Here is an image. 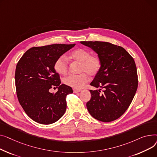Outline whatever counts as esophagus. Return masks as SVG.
Listing matches in <instances>:
<instances>
[{
    "label": "esophagus",
    "instance_id": "34e87169",
    "mask_svg": "<svg viewBox=\"0 0 157 157\" xmlns=\"http://www.w3.org/2000/svg\"><path fill=\"white\" fill-rule=\"evenodd\" d=\"M82 90L81 89H73V93H77L80 92Z\"/></svg>",
    "mask_w": 157,
    "mask_h": 157
}]
</instances>
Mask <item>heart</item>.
<instances>
[{
    "instance_id": "b5f03b06",
    "label": "heart",
    "mask_w": 157,
    "mask_h": 157,
    "mask_svg": "<svg viewBox=\"0 0 157 157\" xmlns=\"http://www.w3.org/2000/svg\"><path fill=\"white\" fill-rule=\"evenodd\" d=\"M70 58L75 61L81 63L78 75H69L63 78L64 84L76 89H80L89 80L90 76H96L101 68V61L96 55H91L90 52L84 49H77L73 51ZM54 70L60 75L66 74L68 71V63L67 58L62 55L54 63Z\"/></svg>"
}]
</instances>
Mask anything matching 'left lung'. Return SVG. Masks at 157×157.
Segmentation results:
<instances>
[{"instance_id":"8db88e82","label":"left lung","mask_w":157,"mask_h":157,"mask_svg":"<svg viewBox=\"0 0 157 157\" xmlns=\"http://www.w3.org/2000/svg\"><path fill=\"white\" fill-rule=\"evenodd\" d=\"M101 61V68L90 86L104 89L92 90L86 106L90 115L98 121L109 122L121 117L130 106L138 85L135 61L125 49L106 42L82 41Z\"/></svg>"}]
</instances>
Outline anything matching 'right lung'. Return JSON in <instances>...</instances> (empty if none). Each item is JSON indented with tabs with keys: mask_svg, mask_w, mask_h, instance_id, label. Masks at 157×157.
<instances>
[{
	"mask_svg": "<svg viewBox=\"0 0 157 157\" xmlns=\"http://www.w3.org/2000/svg\"><path fill=\"white\" fill-rule=\"evenodd\" d=\"M75 45V44H52L33 47L17 63V97L25 113L35 122L51 124L64 114L66 96L73 93V90L65 84L61 85L59 75L54 67L56 59ZM54 86L59 88L58 91L51 94L49 90Z\"/></svg>",
	"mask_w": 157,
	"mask_h": 157,
	"instance_id": "1",
	"label": "right lung"
}]
</instances>
